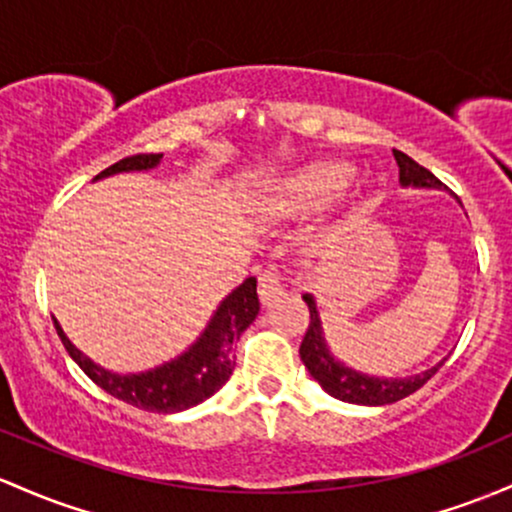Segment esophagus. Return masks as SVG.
<instances>
[{"label": "esophagus", "mask_w": 512, "mask_h": 512, "mask_svg": "<svg viewBox=\"0 0 512 512\" xmlns=\"http://www.w3.org/2000/svg\"><path fill=\"white\" fill-rule=\"evenodd\" d=\"M257 282H260V301L269 306L277 296L284 294V284H282V277H279V272L274 267H267L262 269L260 277H257Z\"/></svg>", "instance_id": "1"}]
</instances>
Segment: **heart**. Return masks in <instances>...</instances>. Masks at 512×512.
Listing matches in <instances>:
<instances>
[{
    "label": "heart",
    "instance_id": "heart-1",
    "mask_svg": "<svg viewBox=\"0 0 512 512\" xmlns=\"http://www.w3.org/2000/svg\"><path fill=\"white\" fill-rule=\"evenodd\" d=\"M350 167L338 162H313L284 174L262 201L269 218H299L333 204L350 184Z\"/></svg>",
    "mask_w": 512,
    "mask_h": 512
}]
</instances>
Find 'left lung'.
Returning <instances> with one entry per match:
<instances>
[{
	"instance_id": "1",
	"label": "left lung",
	"mask_w": 512,
	"mask_h": 512,
	"mask_svg": "<svg viewBox=\"0 0 512 512\" xmlns=\"http://www.w3.org/2000/svg\"><path fill=\"white\" fill-rule=\"evenodd\" d=\"M398 165V179H401V187H413V189H442L445 184L435 177V174L420 167L418 162L411 160L401 150H393ZM303 301L308 303V311H311V323H308L306 335L299 347L301 362L306 364L308 374L323 386L325 393H330L333 398L345 403H357V406H386V403H396L401 398L411 396L430 379L435 376L437 369L442 367V362H437L435 367L425 369L420 374L411 376H372L357 372V369L347 367L345 362H340L338 357L330 350L328 340H325L323 320H320L318 303L313 294H303Z\"/></svg>"
}]
</instances>
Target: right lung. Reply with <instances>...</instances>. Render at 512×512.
Masks as SVG:
<instances>
[{
    "label": "right lung",
    "instance_id": "1",
    "mask_svg": "<svg viewBox=\"0 0 512 512\" xmlns=\"http://www.w3.org/2000/svg\"><path fill=\"white\" fill-rule=\"evenodd\" d=\"M160 160L162 153L123 157L116 165L99 172L97 177H94V182L104 177H114V174L121 172L155 170V167L160 165ZM257 313H260L257 279L247 277L238 289L230 291L226 299L218 303L216 311H213V316L209 318V323H206V328L201 330L199 338H196L182 355L167 359V362L157 364L153 369L133 374H119L101 367V364L89 359L84 352H80L72 345L70 338L65 335V330L60 328L58 320L53 318V323L60 340H63L67 355L75 359L77 367H80L99 389L111 393V396L119 398L123 403L143 408V411L179 413L187 411V408L192 406H199L201 401L211 398L213 393L230 379V374H233L235 369V340L250 328V323L257 318Z\"/></svg>",
    "mask_w": 512,
    "mask_h": 512
}]
</instances>
